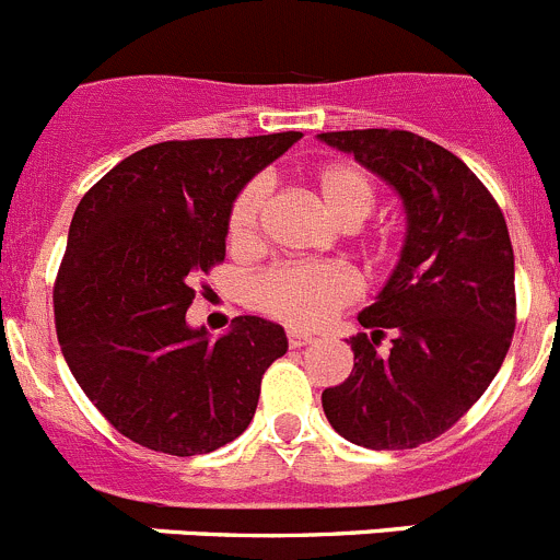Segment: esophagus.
Segmentation results:
<instances>
[{
    "instance_id": "1",
    "label": "esophagus",
    "mask_w": 560,
    "mask_h": 560,
    "mask_svg": "<svg viewBox=\"0 0 560 560\" xmlns=\"http://www.w3.org/2000/svg\"><path fill=\"white\" fill-rule=\"evenodd\" d=\"M313 335L311 332H302V329H289V343H291V349H300V346H307V343H313Z\"/></svg>"
}]
</instances>
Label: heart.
<instances>
[{
	"instance_id": "1",
	"label": "heart",
	"mask_w": 560,
	"mask_h": 560,
	"mask_svg": "<svg viewBox=\"0 0 560 560\" xmlns=\"http://www.w3.org/2000/svg\"><path fill=\"white\" fill-rule=\"evenodd\" d=\"M307 189L329 222L349 231L374 211L376 186L354 164L329 162L307 175ZM266 189L253 180L236 195L228 214V244L253 253L260 242ZM354 300V280L332 264H291L266 271L253 283V305L291 327H318Z\"/></svg>"
}]
</instances>
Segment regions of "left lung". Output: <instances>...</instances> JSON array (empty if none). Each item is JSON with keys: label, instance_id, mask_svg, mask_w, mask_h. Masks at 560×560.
Segmentation results:
<instances>
[{"label": "left lung", "instance_id": "left-lung-1", "mask_svg": "<svg viewBox=\"0 0 560 560\" xmlns=\"http://www.w3.org/2000/svg\"><path fill=\"white\" fill-rule=\"evenodd\" d=\"M396 189L407 214L401 255L349 340V380L322 393L349 443L404 451L448 431L494 380L514 335V249L503 211L443 145L390 129L327 131ZM392 346L380 350L384 332Z\"/></svg>", "mask_w": 560, "mask_h": 560}]
</instances>
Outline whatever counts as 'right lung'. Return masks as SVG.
Masks as SVG:
<instances>
[{
    "label": "right lung",
    "instance_id": "obj_1",
    "mask_svg": "<svg viewBox=\"0 0 560 560\" xmlns=\"http://www.w3.org/2000/svg\"><path fill=\"white\" fill-rule=\"evenodd\" d=\"M300 131L159 142L112 167L77 206L55 285V322L73 380L120 434L170 456L211 454L253 420L285 329L233 318L189 327L195 277L225 260L238 191Z\"/></svg>",
    "mask_w": 560,
    "mask_h": 560
}]
</instances>
